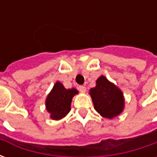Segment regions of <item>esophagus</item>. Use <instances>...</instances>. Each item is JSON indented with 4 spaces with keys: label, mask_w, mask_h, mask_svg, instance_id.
<instances>
[{
    "label": "esophagus",
    "mask_w": 157,
    "mask_h": 157,
    "mask_svg": "<svg viewBox=\"0 0 157 157\" xmlns=\"http://www.w3.org/2000/svg\"><path fill=\"white\" fill-rule=\"evenodd\" d=\"M78 89H79V91H80V92H86V87L84 86H79Z\"/></svg>",
    "instance_id": "34e87169"
}]
</instances>
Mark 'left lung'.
Returning a JSON list of instances; mask_svg holds the SVG:
<instances>
[{
	"instance_id": "obj_1",
	"label": "left lung",
	"mask_w": 157,
	"mask_h": 157,
	"mask_svg": "<svg viewBox=\"0 0 157 157\" xmlns=\"http://www.w3.org/2000/svg\"><path fill=\"white\" fill-rule=\"evenodd\" d=\"M96 82L97 86L90 90L96 111L107 118L118 116L124 106L122 92L103 75L100 76Z\"/></svg>"
}]
</instances>
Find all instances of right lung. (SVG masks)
<instances>
[{
    "label": "right lung",
    "mask_w": 157,
    "mask_h": 157,
    "mask_svg": "<svg viewBox=\"0 0 157 157\" xmlns=\"http://www.w3.org/2000/svg\"><path fill=\"white\" fill-rule=\"evenodd\" d=\"M77 93L76 89H65L60 82L55 83L46 99V109L52 119H60L71 111L72 98Z\"/></svg>",
    "instance_id": "right-lung-1"
}]
</instances>
